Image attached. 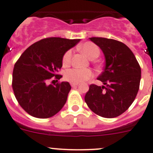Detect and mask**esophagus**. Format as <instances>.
<instances>
[{
  "instance_id": "obj_1",
  "label": "esophagus",
  "mask_w": 153,
  "mask_h": 153,
  "mask_svg": "<svg viewBox=\"0 0 153 153\" xmlns=\"http://www.w3.org/2000/svg\"><path fill=\"white\" fill-rule=\"evenodd\" d=\"M78 85V83H72V82L71 83V87H76Z\"/></svg>"
}]
</instances>
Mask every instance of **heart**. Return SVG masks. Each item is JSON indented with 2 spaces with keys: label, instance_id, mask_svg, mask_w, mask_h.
I'll list each match as a JSON object with an SVG mask.
<instances>
[{
  "label": "heart",
  "instance_id": "1",
  "mask_svg": "<svg viewBox=\"0 0 153 153\" xmlns=\"http://www.w3.org/2000/svg\"><path fill=\"white\" fill-rule=\"evenodd\" d=\"M81 50L85 53L87 57L91 59L97 58L100 54V49L95 44L92 42H85L81 46ZM72 51L70 49L65 53L62 58L63 65L66 66L71 62ZM93 76V73L90 69L88 68H73L67 70L65 73V78L67 81L72 83H81L85 81L90 79Z\"/></svg>",
  "mask_w": 153,
  "mask_h": 153
}]
</instances>
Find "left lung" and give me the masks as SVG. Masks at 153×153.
Wrapping results in <instances>:
<instances>
[{"label":"left lung","mask_w":153,"mask_h":153,"mask_svg":"<svg viewBox=\"0 0 153 153\" xmlns=\"http://www.w3.org/2000/svg\"><path fill=\"white\" fill-rule=\"evenodd\" d=\"M89 39L102 50L105 66L97 78L104 85H91L85 102L99 116L116 117L124 113L136 98L141 68L133 52L123 42L102 37Z\"/></svg>","instance_id":"1"}]
</instances>
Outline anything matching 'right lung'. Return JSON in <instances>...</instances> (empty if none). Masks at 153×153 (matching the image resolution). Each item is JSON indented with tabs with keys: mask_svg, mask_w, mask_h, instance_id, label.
<instances>
[{
	"mask_svg": "<svg viewBox=\"0 0 153 153\" xmlns=\"http://www.w3.org/2000/svg\"><path fill=\"white\" fill-rule=\"evenodd\" d=\"M79 41L60 37L41 39L27 48L15 63L12 81L14 95L30 115L49 118L65 105L71 85L67 82L55 85L48 82L54 76L57 80L62 77L57 72L62 66L63 56Z\"/></svg>",
	"mask_w": 153,
	"mask_h": 153,
	"instance_id": "right-lung-1",
	"label": "right lung"
}]
</instances>
